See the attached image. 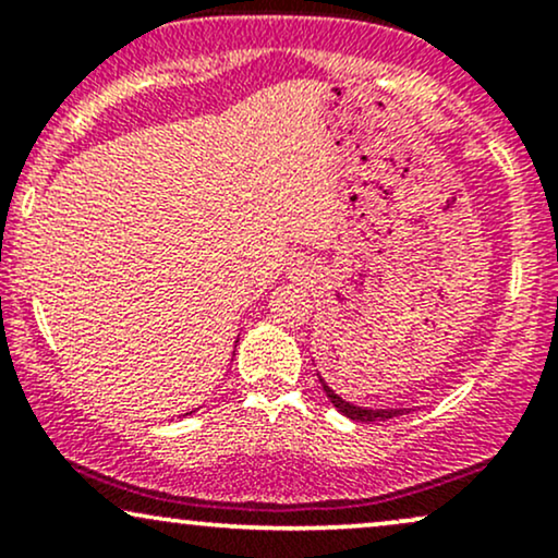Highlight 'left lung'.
I'll return each instance as SVG.
<instances>
[{
	"label": "left lung",
	"mask_w": 558,
	"mask_h": 558,
	"mask_svg": "<svg viewBox=\"0 0 558 558\" xmlns=\"http://www.w3.org/2000/svg\"><path fill=\"white\" fill-rule=\"evenodd\" d=\"M319 383H323V377H319ZM323 390L328 393L330 403L338 409V412H343L345 417H351L356 422H383V420H393V417H399V414H403V409H362V407H354V403L343 401L341 396L332 393V390L325 386V383H323Z\"/></svg>",
	"instance_id": "8db88e82"
}]
</instances>
